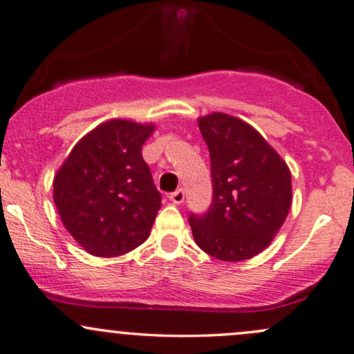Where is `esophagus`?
<instances>
[{"instance_id":"obj_1","label":"esophagus","mask_w":354,"mask_h":354,"mask_svg":"<svg viewBox=\"0 0 354 354\" xmlns=\"http://www.w3.org/2000/svg\"><path fill=\"white\" fill-rule=\"evenodd\" d=\"M184 198H185V192L182 190V189H177L176 192H172V194L169 195V200H170V202L176 203V205L184 203Z\"/></svg>"}]
</instances>
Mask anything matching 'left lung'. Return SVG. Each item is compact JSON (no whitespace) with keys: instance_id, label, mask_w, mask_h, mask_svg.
I'll use <instances>...</instances> for the list:
<instances>
[{"instance_id":"1","label":"left lung","mask_w":354,"mask_h":354,"mask_svg":"<svg viewBox=\"0 0 354 354\" xmlns=\"http://www.w3.org/2000/svg\"><path fill=\"white\" fill-rule=\"evenodd\" d=\"M210 152L213 198L203 215L190 213L195 243L220 261L259 254L286 221L292 203L287 164L257 131L213 113L198 120Z\"/></svg>"}]
</instances>
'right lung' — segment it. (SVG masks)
Masks as SVG:
<instances>
[{
	"instance_id": "1",
	"label": "right lung",
	"mask_w": 354,
	"mask_h": 354,
	"mask_svg": "<svg viewBox=\"0 0 354 354\" xmlns=\"http://www.w3.org/2000/svg\"><path fill=\"white\" fill-rule=\"evenodd\" d=\"M152 129L126 120L106 121L77 142L57 172V212L90 254L121 256L149 236L162 205L141 152Z\"/></svg>"
}]
</instances>
